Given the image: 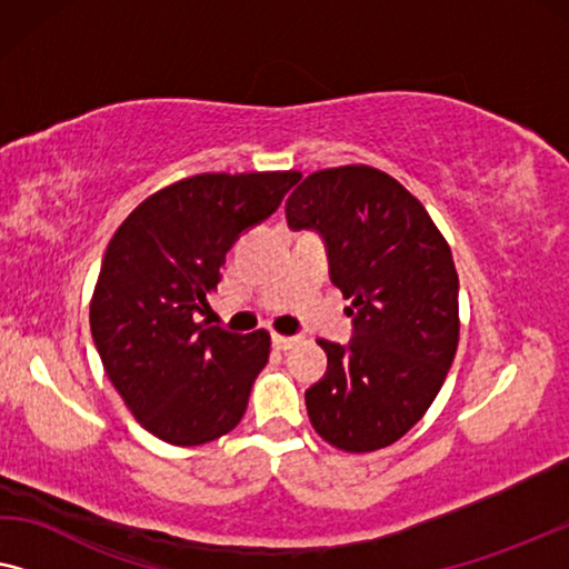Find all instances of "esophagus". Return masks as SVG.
I'll return each instance as SVG.
<instances>
[{
    "instance_id": "esophagus-1",
    "label": "esophagus",
    "mask_w": 569,
    "mask_h": 569,
    "mask_svg": "<svg viewBox=\"0 0 569 569\" xmlns=\"http://www.w3.org/2000/svg\"><path fill=\"white\" fill-rule=\"evenodd\" d=\"M299 338H288V335H273V348L276 350H291Z\"/></svg>"
}]
</instances>
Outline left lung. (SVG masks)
Wrapping results in <instances>:
<instances>
[{
    "label": "left lung",
    "instance_id": "left-lung-1",
    "mask_svg": "<svg viewBox=\"0 0 569 569\" xmlns=\"http://www.w3.org/2000/svg\"><path fill=\"white\" fill-rule=\"evenodd\" d=\"M286 219L319 231L332 283L353 301V340H317L327 371L307 389L311 426L340 451H379L426 415L453 363L451 247L410 190L368 164L311 172L288 196Z\"/></svg>",
    "mask_w": 569,
    "mask_h": 569
}]
</instances>
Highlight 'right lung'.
I'll use <instances>...</instances> for the list:
<instances>
[{"label":"right lung","instance_id":"right-lung-1","mask_svg":"<svg viewBox=\"0 0 569 569\" xmlns=\"http://www.w3.org/2000/svg\"><path fill=\"white\" fill-rule=\"evenodd\" d=\"M301 172H206L172 182L110 239L90 303L108 379L151 436L201 446L234 430L270 356V335L198 322L227 252L266 221Z\"/></svg>","mask_w":569,"mask_h":569}]
</instances>
